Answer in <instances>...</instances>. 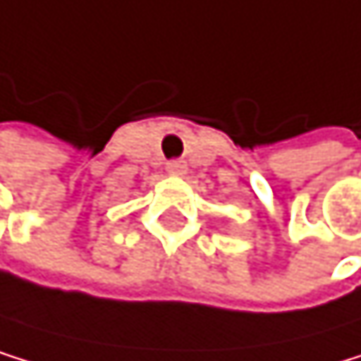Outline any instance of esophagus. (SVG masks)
<instances>
[{
  "instance_id": "esophagus-1",
  "label": "esophagus",
  "mask_w": 361,
  "mask_h": 361,
  "mask_svg": "<svg viewBox=\"0 0 361 361\" xmlns=\"http://www.w3.org/2000/svg\"><path fill=\"white\" fill-rule=\"evenodd\" d=\"M166 171L169 175H186V164L179 162V159H173V162L166 164Z\"/></svg>"
}]
</instances>
